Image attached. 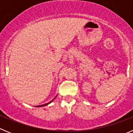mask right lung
Wrapping results in <instances>:
<instances>
[{
	"mask_svg": "<svg viewBox=\"0 0 133 133\" xmlns=\"http://www.w3.org/2000/svg\"><path fill=\"white\" fill-rule=\"evenodd\" d=\"M55 98H54V99H55ZM54 99H53V100H54ZM53 100H52V101H50V102H49V103H46V104H42V105H39V106H37V107H43V106H45V105H47V104H49V103H51V102H52V101H53Z\"/></svg>",
	"mask_w": 133,
	"mask_h": 133,
	"instance_id": "right-lung-1",
	"label": "right lung"
}]
</instances>
